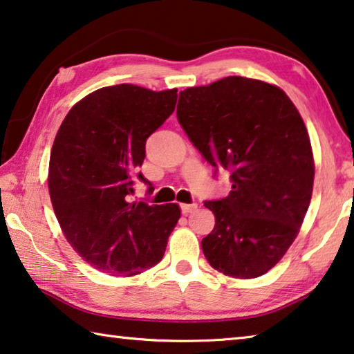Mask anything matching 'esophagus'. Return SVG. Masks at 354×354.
<instances>
[{
	"mask_svg": "<svg viewBox=\"0 0 354 354\" xmlns=\"http://www.w3.org/2000/svg\"><path fill=\"white\" fill-rule=\"evenodd\" d=\"M195 209H197V205H195V203H192V205L183 203V205H181V211H183V214H190V212H194Z\"/></svg>",
	"mask_w": 354,
	"mask_h": 354,
	"instance_id": "1",
	"label": "esophagus"
}]
</instances>
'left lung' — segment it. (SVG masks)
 <instances>
[{
    "mask_svg": "<svg viewBox=\"0 0 354 354\" xmlns=\"http://www.w3.org/2000/svg\"><path fill=\"white\" fill-rule=\"evenodd\" d=\"M178 121L201 156L230 171L225 198L201 241L209 265L255 279L276 266L298 236L312 198L313 156L304 121L282 89L227 77L179 93Z\"/></svg>",
    "mask_w": 354,
    "mask_h": 354,
    "instance_id": "8db88e82",
    "label": "left lung"
}]
</instances>
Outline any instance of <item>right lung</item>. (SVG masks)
I'll return each instance as SVG.
<instances>
[{
	"mask_svg": "<svg viewBox=\"0 0 354 354\" xmlns=\"http://www.w3.org/2000/svg\"><path fill=\"white\" fill-rule=\"evenodd\" d=\"M178 89L105 86L72 106L56 133L48 192L66 239L83 260L110 276H137L165 254L181 217L176 203L129 200L145 145L175 111Z\"/></svg>",
	"mask_w": 354,
	"mask_h": 354,
	"instance_id": "right-lung-1",
	"label": "right lung"
}]
</instances>
